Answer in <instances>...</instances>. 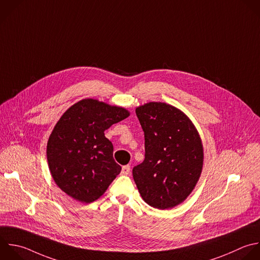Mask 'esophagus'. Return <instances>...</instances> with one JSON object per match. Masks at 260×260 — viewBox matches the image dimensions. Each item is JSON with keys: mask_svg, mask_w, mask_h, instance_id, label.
Masks as SVG:
<instances>
[{"mask_svg": "<svg viewBox=\"0 0 260 260\" xmlns=\"http://www.w3.org/2000/svg\"><path fill=\"white\" fill-rule=\"evenodd\" d=\"M129 173H130V166H124V167L122 168L121 174L127 176V175H129Z\"/></svg>", "mask_w": 260, "mask_h": 260, "instance_id": "obj_1", "label": "esophagus"}]
</instances>
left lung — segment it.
Segmentation results:
<instances>
[{
	"label": "left lung",
	"mask_w": 260,
	"mask_h": 260,
	"mask_svg": "<svg viewBox=\"0 0 260 260\" xmlns=\"http://www.w3.org/2000/svg\"><path fill=\"white\" fill-rule=\"evenodd\" d=\"M144 132V160L132 174L143 200L158 209L183 202L202 170L203 148L197 130L180 110L165 103L136 109Z\"/></svg>",
	"instance_id": "obj_1"
}]
</instances>
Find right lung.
Masks as SVG:
<instances>
[{
	"mask_svg": "<svg viewBox=\"0 0 260 260\" xmlns=\"http://www.w3.org/2000/svg\"><path fill=\"white\" fill-rule=\"evenodd\" d=\"M129 116L123 108L82 100L56 124L47 146L54 181L72 198L89 203L100 198L120 174L105 131Z\"/></svg>",
	"mask_w": 260,
	"mask_h": 260,
	"instance_id": "1",
	"label": "right lung"
}]
</instances>
